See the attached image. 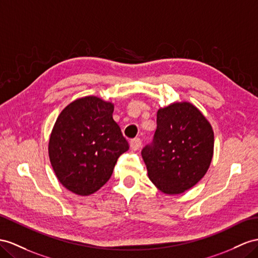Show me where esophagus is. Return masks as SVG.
I'll use <instances>...</instances> for the list:
<instances>
[{
  "instance_id": "1",
  "label": "esophagus",
  "mask_w": 258,
  "mask_h": 258,
  "mask_svg": "<svg viewBox=\"0 0 258 258\" xmlns=\"http://www.w3.org/2000/svg\"><path fill=\"white\" fill-rule=\"evenodd\" d=\"M142 146V141L141 138H134L130 142V147L132 150H137L140 149V147Z\"/></svg>"
}]
</instances>
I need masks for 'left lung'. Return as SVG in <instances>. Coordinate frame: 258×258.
Instances as JSON below:
<instances>
[{
  "label": "left lung",
  "mask_w": 258,
  "mask_h": 258,
  "mask_svg": "<svg viewBox=\"0 0 258 258\" xmlns=\"http://www.w3.org/2000/svg\"><path fill=\"white\" fill-rule=\"evenodd\" d=\"M213 155V127L189 102L158 110L153 143L142 150L150 181L170 195L184 193L200 182Z\"/></svg>",
  "instance_id": "obj_1"
}]
</instances>
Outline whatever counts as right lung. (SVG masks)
Wrapping results in <instances>:
<instances>
[{"instance_id": "obj_1", "label": "right lung", "mask_w": 258, "mask_h": 258, "mask_svg": "<svg viewBox=\"0 0 258 258\" xmlns=\"http://www.w3.org/2000/svg\"><path fill=\"white\" fill-rule=\"evenodd\" d=\"M113 110V103L87 96L71 102L57 116L49 157L57 180L71 192H97L109 181L117 158L128 150Z\"/></svg>"}]
</instances>
